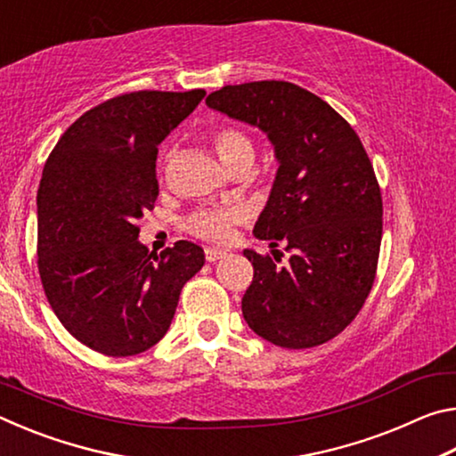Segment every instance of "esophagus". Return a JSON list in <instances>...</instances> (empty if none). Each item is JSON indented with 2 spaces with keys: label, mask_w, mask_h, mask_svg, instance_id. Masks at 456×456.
<instances>
[{
  "label": "esophagus",
  "mask_w": 456,
  "mask_h": 456,
  "mask_svg": "<svg viewBox=\"0 0 456 456\" xmlns=\"http://www.w3.org/2000/svg\"><path fill=\"white\" fill-rule=\"evenodd\" d=\"M225 256H227V253L223 249H217V247H205V259L211 261V264H213V261L223 259Z\"/></svg>",
  "instance_id": "esophagus-1"
}]
</instances>
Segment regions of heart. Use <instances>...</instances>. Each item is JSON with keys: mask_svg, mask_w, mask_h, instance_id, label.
<instances>
[{"mask_svg": "<svg viewBox=\"0 0 456 456\" xmlns=\"http://www.w3.org/2000/svg\"><path fill=\"white\" fill-rule=\"evenodd\" d=\"M213 146L217 151L219 159L229 168H233L241 163H249L253 160V149L251 138L243 133L241 128L235 126H221L213 133ZM167 160H171V152H167ZM247 213L243 207L237 205H215V207H203V209L192 211L187 221H184V229L191 235L205 241L213 243H227L233 237V229L239 223L245 221Z\"/></svg>", "mask_w": 456, "mask_h": 456, "instance_id": "heart-1", "label": "heart"}]
</instances>
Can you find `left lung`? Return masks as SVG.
<instances>
[{
	"label": "left lung",
	"mask_w": 456,
	"mask_h": 456,
	"mask_svg": "<svg viewBox=\"0 0 456 456\" xmlns=\"http://www.w3.org/2000/svg\"><path fill=\"white\" fill-rule=\"evenodd\" d=\"M207 106L259 126L280 160L253 233L283 243L289 261L243 251L253 264L245 322L281 348L330 342L364 305L380 256L382 192L364 144L328 102L291 82L223 86Z\"/></svg>",
	"instance_id": "8db88e82"
}]
</instances>
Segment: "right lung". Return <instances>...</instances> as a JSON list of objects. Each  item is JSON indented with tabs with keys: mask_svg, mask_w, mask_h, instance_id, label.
<instances>
[{
	"mask_svg": "<svg viewBox=\"0 0 456 456\" xmlns=\"http://www.w3.org/2000/svg\"><path fill=\"white\" fill-rule=\"evenodd\" d=\"M205 94L114 96L84 112L45 160L37 272L61 326L104 356L152 348L171 326L183 285L205 264L191 241L160 256L138 243V219L159 197V144Z\"/></svg>",
	"mask_w": 456,
	"mask_h": 456,
	"instance_id": "right-lung-1",
	"label": "right lung"
}]
</instances>
